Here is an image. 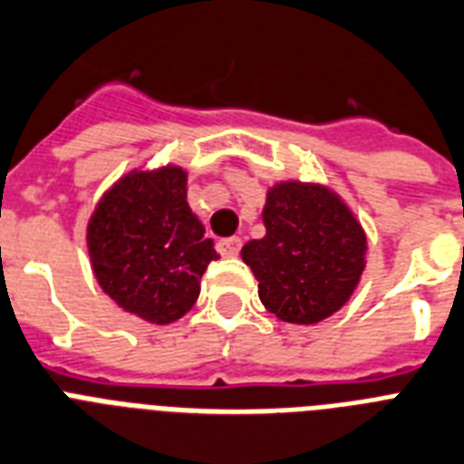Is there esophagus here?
Instances as JSON below:
<instances>
[{
  "label": "esophagus",
  "instance_id": "obj_1",
  "mask_svg": "<svg viewBox=\"0 0 464 464\" xmlns=\"http://www.w3.org/2000/svg\"><path fill=\"white\" fill-rule=\"evenodd\" d=\"M219 255L221 257H238L240 247H243V240L240 238H224L219 240Z\"/></svg>",
  "mask_w": 464,
  "mask_h": 464
}]
</instances>
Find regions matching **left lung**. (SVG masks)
Wrapping results in <instances>:
<instances>
[{
  "instance_id": "left-lung-1",
  "label": "left lung",
  "mask_w": 464,
  "mask_h": 464,
  "mask_svg": "<svg viewBox=\"0 0 464 464\" xmlns=\"http://www.w3.org/2000/svg\"><path fill=\"white\" fill-rule=\"evenodd\" d=\"M266 236L240 257L259 281V300L291 324L331 317L355 291L367 238L338 195L312 183H278L266 195Z\"/></svg>"
}]
</instances>
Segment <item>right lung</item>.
I'll use <instances>...</instances> for the list:
<instances>
[{
  "instance_id": "right-lung-1",
  "label": "right lung",
  "mask_w": 464,
  "mask_h": 464,
  "mask_svg": "<svg viewBox=\"0 0 464 464\" xmlns=\"http://www.w3.org/2000/svg\"><path fill=\"white\" fill-rule=\"evenodd\" d=\"M88 250L102 291L152 324L183 317L198 300L207 265L219 257L188 207L179 167L119 180L90 219Z\"/></svg>"
}]
</instances>
